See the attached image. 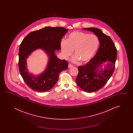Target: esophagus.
Instances as JSON below:
<instances>
[{"label": "esophagus", "instance_id": "obj_1", "mask_svg": "<svg viewBox=\"0 0 133 133\" xmlns=\"http://www.w3.org/2000/svg\"><path fill=\"white\" fill-rule=\"evenodd\" d=\"M72 67H73V65H71L70 64H68V68H72Z\"/></svg>", "mask_w": 133, "mask_h": 133}]
</instances>
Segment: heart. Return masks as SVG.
I'll list each match as a JSON object with an SVG mask.
<instances>
[{
    "label": "heart",
    "instance_id": "1",
    "mask_svg": "<svg viewBox=\"0 0 133 133\" xmlns=\"http://www.w3.org/2000/svg\"><path fill=\"white\" fill-rule=\"evenodd\" d=\"M99 41L95 35L75 31L69 34L66 40H62L60 46L65 58L72 55L73 51L76 57L74 61L80 60L81 62L89 61L96 54L99 47Z\"/></svg>",
    "mask_w": 133,
    "mask_h": 133
}]
</instances>
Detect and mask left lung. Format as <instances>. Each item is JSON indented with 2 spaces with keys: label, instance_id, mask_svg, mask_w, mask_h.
Wrapping results in <instances>:
<instances>
[{
  "label": "left lung",
  "instance_id": "obj_1",
  "mask_svg": "<svg viewBox=\"0 0 133 133\" xmlns=\"http://www.w3.org/2000/svg\"><path fill=\"white\" fill-rule=\"evenodd\" d=\"M92 31L98 37L100 46L95 57L84 65L78 67V74L76 81L83 90L93 92L103 88L113 75L117 57V49L110 37L99 28H83ZM104 62H108L104 70L98 72V68Z\"/></svg>",
  "mask_w": 133,
  "mask_h": 133
}]
</instances>
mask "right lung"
I'll return each instance as SVG.
<instances>
[{
	"mask_svg": "<svg viewBox=\"0 0 133 133\" xmlns=\"http://www.w3.org/2000/svg\"><path fill=\"white\" fill-rule=\"evenodd\" d=\"M63 27L47 26L30 32L23 39L19 49L18 68L23 79L33 90L44 92L49 90L57 83L60 73L68 69V62L60 60L55 55V51L61 49V38L68 32ZM41 48L50 57L48 68L37 77L28 73L26 59L32 51Z\"/></svg>",
	"mask_w": 133,
	"mask_h": 133,
	"instance_id": "1",
	"label": "right lung"
}]
</instances>
